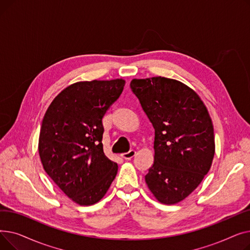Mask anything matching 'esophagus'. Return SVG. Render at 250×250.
<instances>
[{"mask_svg":"<svg viewBox=\"0 0 250 250\" xmlns=\"http://www.w3.org/2000/svg\"><path fill=\"white\" fill-rule=\"evenodd\" d=\"M135 155H136V152L134 150H130V151H128L126 153H123L121 156L125 160H130Z\"/></svg>","mask_w":250,"mask_h":250,"instance_id":"obj_1","label":"esophagus"}]
</instances>
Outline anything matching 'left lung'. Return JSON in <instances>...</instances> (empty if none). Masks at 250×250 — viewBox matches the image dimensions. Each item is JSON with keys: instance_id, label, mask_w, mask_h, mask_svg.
I'll return each instance as SVG.
<instances>
[{"instance_id": "obj_1", "label": "left lung", "mask_w": 250, "mask_h": 250, "mask_svg": "<svg viewBox=\"0 0 250 250\" xmlns=\"http://www.w3.org/2000/svg\"><path fill=\"white\" fill-rule=\"evenodd\" d=\"M129 86L155 129L147 186L160 203L177 204L211 168L215 154L211 117L200 96L173 79H134Z\"/></svg>"}]
</instances>
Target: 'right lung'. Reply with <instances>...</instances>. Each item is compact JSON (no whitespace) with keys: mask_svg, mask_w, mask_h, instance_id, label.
<instances>
[{"mask_svg":"<svg viewBox=\"0 0 250 250\" xmlns=\"http://www.w3.org/2000/svg\"><path fill=\"white\" fill-rule=\"evenodd\" d=\"M125 80L78 82L52 100L39 134L45 172L75 203L99 202L117 173L103 152L102 118L121 96Z\"/></svg>","mask_w":250,"mask_h":250,"instance_id":"add662e5","label":"right lung"}]
</instances>
